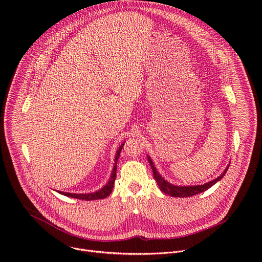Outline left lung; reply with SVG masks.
<instances>
[{
	"label": "left lung",
	"instance_id": "left-lung-1",
	"mask_svg": "<svg viewBox=\"0 0 262 262\" xmlns=\"http://www.w3.org/2000/svg\"><path fill=\"white\" fill-rule=\"evenodd\" d=\"M147 159H148V162L149 164H150V167L152 169V173H154V177L159 185V188L162 192H164L165 194L169 195V196H172V197H180V198H185V197H191V196H194V195H197V194H200L206 190H208L209 188H211V186L213 184H215L217 181H220L224 175L226 174L228 168H229V165L226 167V169L223 171V173L216 177L215 179L211 180V181H208L207 183H204V184H198V185H175V184H172L170 183L169 181H167L160 173L159 171L157 170V168L155 167V164L151 160V158L147 156Z\"/></svg>",
	"mask_w": 262,
	"mask_h": 262
}]
</instances>
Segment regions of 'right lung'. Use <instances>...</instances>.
Returning a JSON list of instances; mask_svg holds the SVG:
<instances>
[{
    "mask_svg": "<svg viewBox=\"0 0 262 262\" xmlns=\"http://www.w3.org/2000/svg\"><path fill=\"white\" fill-rule=\"evenodd\" d=\"M124 143L121 144V146L118 148V150L116 151V156H115V161H114V167L113 170H112L110 179L107 180V182L102 186L101 189L93 192V193H87V194H74V193H65V192H61V191H57L59 194L64 195L66 197H70V198H76V199H81V200H86V201H90V200H99V199H104L106 198L112 190H113V186L115 183V179H116V170H117V161L120 157V152L122 150Z\"/></svg>",
    "mask_w": 262,
    "mask_h": 262,
    "instance_id": "obj_1",
    "label": "right lung"
}]
</instances>
